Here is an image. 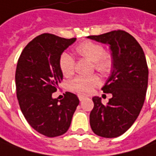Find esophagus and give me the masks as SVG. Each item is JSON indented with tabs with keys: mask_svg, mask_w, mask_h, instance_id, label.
I'll return each instance as SVG.
<instances>
[{
	"mask_svg": "<svg viewBox=\"0 0 156 156\" xmlns=\"http://www.w3.org/2000/svg\"><path fill=\"white\" fill-rule=\"evenodd\" d=\"M78 98H79V100L80 101H83V100H84L85 98H87L85 96H83V95H78Z\"/></svg>",
	"mask_w": 156,
	"mask_h": 156,
	"instance_id": "1",
	"label": "esophagus"
}]
</instances>
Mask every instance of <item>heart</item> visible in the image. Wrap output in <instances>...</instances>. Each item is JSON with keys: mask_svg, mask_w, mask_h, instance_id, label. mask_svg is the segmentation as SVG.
Wrapping results in <instances>:
<instances>
[{"mask_svg": "<svg viewBox=\"0 0 156 156\" xmlns=\"http://www.w3.org/2000/svg\"><path fill=\"white\" fill-rule=\"evenodd\" d=\"M78 56L93 62L94 68L102 74H107L112 66V57L109 52L105 51L104 47L94 42L86 41L78 45L75 49ZM75 63L73 58L68 53H63L59 58V68L65 77H70L74 73ZM100 83V79L97 75L89 77L78 76L73 79L70 89L80 94H90L95 87Z\"/></svg>", "mask_w": 156, "mask_h": 156, "instance_id": "obj_1", "label": "heart"}]
</instances>
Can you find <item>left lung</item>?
<instances>
[{
    "label": "left lung",
    "mask_w": 156,
    "mask_h": 156,
    "mask_svg": "<svg viewBox=\"0 0 156 156\" xmlns=\"http://www.w3.org/2000/svg\"><path fill=\"white\" fill-rule=\"evenodd\" d=\"M87 38L109 45L112 56L110 75L102 88L112 98L106 105L102 104L101 98H92L90 128L99 136L115 138L132 126L144 104L148 80L145 54L136 40L125 31Z\"/></svg>",
    "instance_id": "8db88e82"
}]
</instances>
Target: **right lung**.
<instances>
[{"instance_id": "add662e5", "label": "right lung", "mask_w": 156, "mask_h": 156, "mask_svg": "<svg viewBox=\"0 0 156 156\" xmlns=\"http://www.w3.org/2000/svg\"><path fill=\"white\" fill-rule=\"evenodd\" d=\"M75 41L76 38L51 34L39 35L27 45L17 63L15 85L20 108L30 126L47 137L67 131L79 104L78 97L71 92L61 100L52 98L63 79L60 56Z\"/></svg>"}]
</instances>
